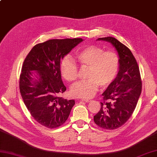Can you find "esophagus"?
I'll use <instances>...</instances> for the list:
<instances>
[{"instance_id":"34e87169","label":"esophagus","mask_w":157,"mask_h":157,"mask_svg":"<svg viewBox=\"0 0 157 157\" xmlns=\"http://www.w3.org/2000/svg\"><path fill=\"white\" fill-rule=\"evenodd\" d=\"M82 101H85L86 102H90V100H89V99H82V100H81Z\"/></svg>"}]
</instances>
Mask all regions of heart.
<instances>
[{
    "mask_svg": "<svg viewBox=\"0 0 157 157\" xmlns=\"http://www.w3.org/2000/svg\"><path fill=\"white\" fill-rule=\"evenodd\" d=\"M76 60L82 69H89L87 80L72 85L70 93L72 97L85 99L94 96L100 86L107 88L116 79L120 69V57L114 51H105L98 46L91 45L80 51ZM60 73L68 82H75L78 76V67L70 57L60 63Z\"/></svg>",
    "mask_w": 157,
    "mask_h": 157,
    "instance_id": "obj_1",
    "label": "heart"
}]
</instances>
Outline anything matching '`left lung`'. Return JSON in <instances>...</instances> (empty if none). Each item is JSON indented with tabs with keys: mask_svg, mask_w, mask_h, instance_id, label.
<instances>
[{
	"mask_svg": "<svg viewBox=\"0 0 157 157\" xmlns=\"http://www.w3.org/2000/svg\"><path fill=\"white\" fill-rule=\"evenodd\" d=\"M111 43L120 57V69L113 84L102 94L101 109L94 116L95 124L106 130L121 127L131 117L142 90L139 67L130 49L115 38H99Z\"/></svg>",
	"mask_w": 157,
	"mask_h": 157,
	"instance_id": "8db88e82",
	"label": "left lung"
}]
</instances>
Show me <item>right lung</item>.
<instances>
[{
  "label": "right lung",
  "instance_id": "obj_1",
  "mask_svg": "<svg viewBox=\"0 0 157 157\" xmlns=\"http://www.w3.org/2000/svg\"><path fill=\"white\" fill-rule=\"evenodd\" d=\"M83 40L51 39L36 44L22 64L19 88L25 105L34 119L48 128L65 123L75 104L59 97L67 90L60 70V60ZM37 72V78L31 71Z\"/></svg>",
  "mask_w": 157,
  "mask_h": 157
}]
</instances>
